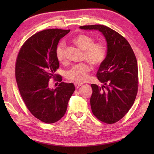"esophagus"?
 Instances as JSON below:
<instances>
[{"mask_svg": "<svg viewBox=\"0 0 154 154\" xmlns=\"http://www.w3.org/2000/svg\"><path fill=\"white\" fill-rule=\"evenodd\" d=\"M74 85H75L76 88H78L80 86L82 85V83H74Z\"/></svg>", "mask_w": 154, "mask_h": 154, "instance_id": "34e87169", "label": "esophagus"}]
</instances>
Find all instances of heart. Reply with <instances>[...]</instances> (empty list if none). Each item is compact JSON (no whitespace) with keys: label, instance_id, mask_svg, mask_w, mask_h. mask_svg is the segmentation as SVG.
I'll return each instance as SVG.
<instances>
[{"label":"heart","instance_id":"b5f03b06","mask_svg":"<svg viewBox=\"0 0 154 154\" xmlns=\"http://www.w3.org/2000/svg\"><path fill=\"white\" fill-rule=\"evenodd\" d=\"M72 42L81 51H84V58L87 61L94 66H97L104 61L106 56L105 45L100 42L94 43L92 37L85 34H79L72 39ZM66 46L60 43L56 49V56L60 62H63ZM91 66L87 63L74 66L66 73V77L69 80L76 83H82L88 79Z\"/></svg>","mask_w":154,"mask_h":154}]
</instances>
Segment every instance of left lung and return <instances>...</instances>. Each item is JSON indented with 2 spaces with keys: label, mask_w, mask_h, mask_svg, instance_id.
Wrapping results in <instances>:
<instances>
[{
  "label": "left lung",
  "mask_w": 154,
  "mask_h": 154,
  "mask_svg": "<svg viewBox=\"0 0 154 154\" xmlns=\"http://www.w3.org/2000/svg\"><path fill=\"white\" fill-rule=\"evenodd\" d=\"M98 30L106 42V57L97 72L101 87L91 84L90 99L93 114L105 123L123 118L134 103L138 88L137 62L131 46L123 36L103 25L80 26Z\"/></svg>",
  "instance_id": "1"
}]
</instances>
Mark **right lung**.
I'll use <instances>...</instances> for the list:
<instances>
[{"label": "right lung", "mask_w": 154, "mask_h": 154, "mask_svg": "<svg viewBox=\"0 0 154 154\" xmlns=\"http://www.w3.org/2000/svg\"><path fill=\"white\" fill-rule=\"evenodd\" d=\"M69 31L50 29L37 32L27 40L17 58L15 77L22 98L30 112L45 123L63 117L75 91L72 83L62 82L55 89L49 87L51 78L58 76L57 81L62 80L54 74L59 67L56 49Z\"/></svg>", "instance_id": "right-lung-1"}]
</instances>
